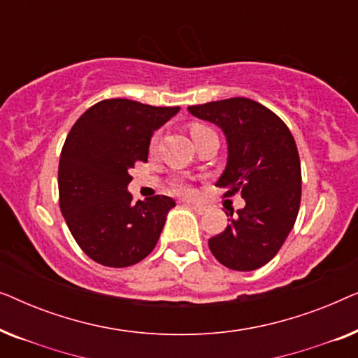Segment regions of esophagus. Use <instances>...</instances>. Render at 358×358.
<instances>
[{
	"label": "esophagus",
	"mask_w": 358,
	"mask_h": 358,
	"mask_svg": "<svg viewBox=\"0 0 358 358\" xmlns=\"http://www.w3.org/2000/svg\"><path fill=\"white\" fill-rule=\"evenodd\" d=\"M185 205H187V207H190V208H194L195 212H199V213H203V210H205L203 205L195 203V202H185Z\"/></svg>",
	"instance_id": "34e87169"
}]
</instances>
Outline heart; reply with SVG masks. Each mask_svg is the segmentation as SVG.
<instances>
[{
    "instance_id": "heart-1",
    "label": "heart",
    "mask_w": 358,
    "mask_h": 358,
    "mask_svg": "<svg viewBox=\"0 0 358 358\" xmlns=\"http://www.w3.org/2000/svg\"><path fill=\"white\" fill-rule=\"evenodd\" d=\"M189 130H190V135H192V140H194L195 136H199L200 134H203V131H207L210 129H208V127L202 125V124H192V125H190ZM173 190H174V192L180 194V195H190L194 192V187H192V184L189 182V180L176 179V180H173Z\"/></svg>"
}]
</instances>
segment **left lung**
Listing matches in <instances>:
<instances>
[{"label":"left lung","mask_w":358,"mask_h":358,"mask_svg":"<svg viewBox=\"0 0 358 358\" xmlns=\"http://www.w3.org/2000/svg\"><path fill=\"white\" fill-rule=\"evenodd\" d=\"M189 112L223 130L228 161L217 187L246 200L229 224L208 239L218 262L233 271H256L275 257L295 224L301 200L296 143L280 117L248 97L190 106Z\"/></svg>","instance_id":"obj_1"}]
</instances>
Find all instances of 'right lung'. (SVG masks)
Segmentation results:
<instances>
[{
  "mask_svg": "<svg viewBox=\"0 0 358 358\" xmlns=\"http://www.w3.org/2000/svg\"><path fill=\"white\" fill-rule=\"evenodd\" d=\"M179 107L106 99L71 127L58 164L65 222L86 256L107 267H129L153 251L174 200L155 195L134 203L130 169L148 159L150 140Z\"/></svg>",
  "mask_w": 358,
  "mask_h": 358,
  "instance_id": "obj_1",
  "label": "right lung"
}]
</instances>
